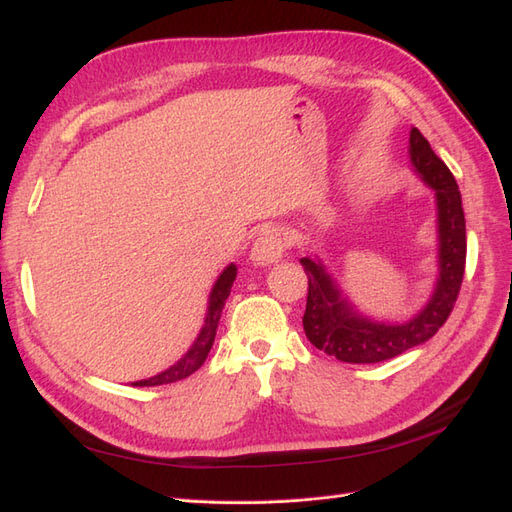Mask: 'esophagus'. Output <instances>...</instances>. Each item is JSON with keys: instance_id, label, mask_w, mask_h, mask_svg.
Returning <instances> with one entry per match:
<instances>
[{"instance_id": "34e87169", "label": "esophagus", "mask_w": 512, "mask_h": 512, "mask_svg": "<svg viewBox=\"0 0 512 512\" xmlns=\"http://www.w3.org/2000/svg\"><path fill=\"white\" fill-rule=\"evenodd\" d=\"M286 237L282 235L280 230L277 228H265L258 235V239L254 241V247H252V260L254 265H273V262L280 260L286 252Z\"/></svg>"}]
</instances>
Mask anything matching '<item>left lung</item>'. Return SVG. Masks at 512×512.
<instances>
[{
  "label": "left lung",
  "instance_id": "left-lung-1",
  "mask_svg": "<svg viewBox=\"0 0 512 512\" xmlns=\"http://www.w3.org/2000/svg\"><path fill=\"white\" fill-rule=\"evenodd\" d=\"M410 160L423 181L436 192L438 203V265L440 277L429 303L406 324H386L363 318L337 290L320 260L301 258L307 275V305L303 329L318 350L344 363H380L406 352L440 331L451 316L466 271V218L461 194L448 166L433 153L427 138L410 130Z\"/></svg>",
  "mask_w": 512,
  "mask_h": 512
}]
</instances>
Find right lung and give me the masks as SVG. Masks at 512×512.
Listing matches in <instances>:
<instances>
[{"mask_svg":"<svg viewBox=\"0 0 512 512\" xmlns=\"http://www.w3.org/2000/svg\"><path fill=\"white\" fill-rule=\"evenodd\" d=\"M235 277H237V267L235 265L226 267L224 273L218 277V282H215V286L209 294V307H207V318H205L203 329H200L196 342L192 344V348L188 352H185L183 359H179L173 367H168L166 371H162V374H158V376H153L149 380L134 382V386H160V384L177 382V380H183V378H188L190 374H194V371L205 363L207 354L213 346L215 331H218L222 307L228 299Z\"/></svg>","mask_w":512,"mask_h":512,"instance_id":"right-lung-1","label":"right lung"}]
</instances>
